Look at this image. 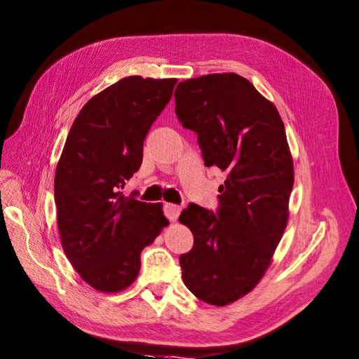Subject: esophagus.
<instances>
[{
	"label": "esophagus",
	"instance_id": "1",
	"mask_svg": "<svg viewBox=\"0 0 359 359\" xmlns=\"http://www.w3.org/2000/svg\"><path fill=\"white\" fill-rule=\"evenodd\" d=\"M182 208L179 205H174V203H163V214L167 215L168 219L171 222H176L179 214H180Z\"/></svg>",
	"mask_w": 359,
	"mask_h": 359
}]
</instances>
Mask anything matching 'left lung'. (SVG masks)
Listing matches in <instances>:
<instances>
[{"mask_svg":"<svg viewBox=\"0 0 359 359\" xmlns=\"http://www.w3.org/2000/svg\"><path fill=\"white\" fill-rule=\"evenodd\" d=\"M174 98L206 167L226 172L215 212L189 203L179 217L194 235L179 258L182 279L200 300L224 306L261 280L287 227L294 183L287 135L274 104L233 72L180 81Z\"/></svg>","mask_w":359,"mask_h":359,"instance_id":"obj_1","label":"left lung"}]
</instances>
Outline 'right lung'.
<instances>
[{"instance_id":"add662e5","label":"right lung","mask_w":359,"mask_h":359,"mask_svg":"<svg viewBox=\"0 0 359 359\" xmlns=\"http://www.w3.org/2000/svg\"><path fill=\"white\" fill-rule=\"evenodd\" d=\"M176 81L124 77L92 97L71 126L54 177L57 226L72 267L98 291L127 288L142 249L168 224L161 203L126 197L123 188Z\"/></svg>"}]
</instances>
